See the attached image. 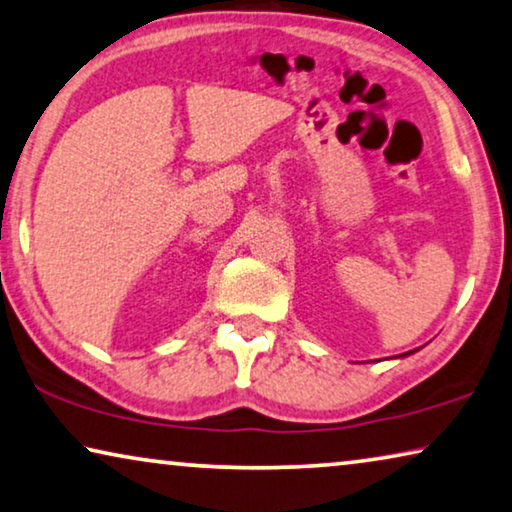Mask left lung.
Segmentation results:
<instances>
[{
  "label": "left lung",
  "mask_w": 512,
  "mask_h": 512,
  "mask_svg": "<svg viewBox=\"0 0 512 512\" xmlns=\"http://www.w3.org/2000/svg\"><path fill=\"white\" fill-rule=\"evenodd\" d=\"M409 354H414V352H407V356H409Z\"/></svg>",
  "instance_id": "8db88e82"
}]
</instances>
